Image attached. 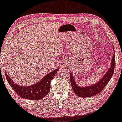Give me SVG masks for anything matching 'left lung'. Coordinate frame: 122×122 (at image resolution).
I'll return each instance as SVG.
<instances>
[{"label":"left lung","mask_w":122,"mask_h":122,"mask_svg":"<svg viewBox=\"0 0 122 122\" xmlns=\"http://www.w3.org/2000/svg\"><path fill=\"white\" fill-rule=\"evenodd\" d=\"M112 63L111 65L110 69H109L108 71L107 72L104 76L102 77L101 80L97 83L95 84L94 85L88 86V87H80L78 86L76 84L75 80L72 76V73L70 74V82H71V87L73 88V91L74 93L78 95L80 97L86 98L94 96L97 95L101 91H102L105 87L107 86V84L109 81L111 77H112L114 72V69L115 66V56L113 54V57L112 58Z\"/></svg>","instance_id":"left-lung-1"}]
</instances>
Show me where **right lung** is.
<instances>
[{
	"instance_id": "right-lung-1",
	"label": "right lung",
	"mask_w": 122,
	"mask_h": 122,
	"mask_svg": "<svg viewBox=\"0 0 122 122\" xmlns=\"http://www.w3.org/2000/svg\"><path fill=\"white\" fill-rule=\"evenodd\" d=\"M57 70L58 69L50 72L47 74L40 82L34 85L27 87L19 86L15 84L6 74V71L5 73L9 84L14 91L19 95V96L24 99L38 100L42 99L49 93L51 89V80L55 76Z\"/></svg>"
}]
</instances>
